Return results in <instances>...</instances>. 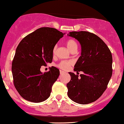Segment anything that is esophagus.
<instances>
[{"instance_id":"esophagus-1","label":"esophagus","mask_w":124,"mask_h":124,"mask_svg":"<svg viewBox=\"0 0 124 124\" xmlns=\"http://www.w3.org/2000/svg\"><path fill=\"white\" fill-rule=\"evenodd\" d=\"M63 73H65V72L63 71L60 70V74H63Z\"/></svg>"}]
</instances>
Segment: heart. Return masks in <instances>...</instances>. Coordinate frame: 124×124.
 <instances>
[{
    "mask_svg": "<svg viewBox=\"0 0 124 124\" xmlns=\"http://www.w3.org/2000/svg\"><path fill=\"white\" fill-rule=\"evenodd\" d=\"M66 45H67V48L69 49L70 51H71L73 49L78 48V44L73 39H68L66 41ZM57 50V45H55L53 50V53L55 54ZM73 64V62L70 61H62L57 64V67L59 68L60 69L63 70H67L70 68L71 65Z\"/></svg>",
    "mask_w": 124,
    "mask_h": 124,
    "instance_id": "1",
    "label": "heart"
}]
</instances>
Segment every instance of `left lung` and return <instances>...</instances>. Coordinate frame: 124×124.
<instances>
[{
    "label": "left lung",
    "mask_w": 124,
    "mask_h": 124,
    "mask_svg": "<svg viewBox=\"0 0 124 124\" xmlns=\"http://www.w3.org/2000/svg\"><path fill=\"white\" fill-rule=\"evenodd\" d=\"M69 36L81 45V56L74 65L80 76L70 72L71 80L67 86L70 99L80 104L93 102L107 88L112 76V55L107 45L99 37L88 31H72Z\"/></svg>",
    "instance_id": "8db88e82"
}]
</instances>
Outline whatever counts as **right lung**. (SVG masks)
I'll return each mask as SVG.
<instances>
[{
  "label": "right lung",
  "mask_w": 124,
  "mask_h": 124,
  "mask_svg": "<svg viewBox=\"0 0 124 124\" xmlns=\"http://www.w3.org/2000/svg\"><path fill=\"white\" fill-rule=\"evenodd\" d=\"M63 34L53 28H40L18 45L12 62L13 83L25 100L38 103L50 97L59 70L52 67L42 73L40 70L41 66L52 62L54 46Z\"/></svg>",
  "instance_id": "1"
}]
</instances>
